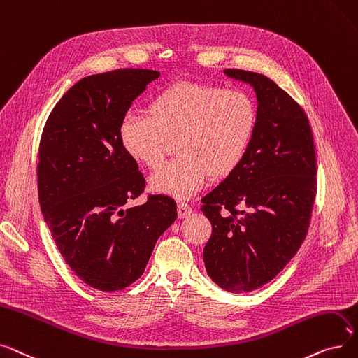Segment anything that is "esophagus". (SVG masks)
<instances>
[{"label":"esophagus","instance_id":"1","mask_svg":"<svg viewBox=\"0 0 358 358\" xmlns=\"http://www.w3.org/2000/svg\"><path fill=\"white\" fill-rule=\"evenodd\" d=\"M191 213H192V208H191L189 203H186V202H179L178 203V215L180 218H185V217L191 215Z\"/></svg>","mask_w":358,"mask_h":358}]
</instances>
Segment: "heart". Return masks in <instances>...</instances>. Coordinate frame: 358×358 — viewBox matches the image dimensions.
<instances>
[{
    "label": "heart",
    "mask_w": 358,
    "mask_h": 358,
    "mask_svg": "<svg viewBox=\"0 0 358 358\" xmlns=\"http://www.w3.org/2000/svg\"><path fill=\"white\" fill-rule=\"evenodd\" d=\"M257 122V105L246 92L182 81L152 99L148 115L127 113L119 137L134 160L152 170L175 141L178 157L150 179V188L189 199L208 176L223 179L241 166Z\"/></svg>",
    "instance_id": "b5f03b06"
}]
</instances>
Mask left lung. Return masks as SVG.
I'll use <instances>...</instances> for the list:
<instances>
[{
	"label": "left lung",
	"instance_id": "8db88e82",
	"mask_svg": "<svg viewBox=\"0 0 358 358\" xmlns=\"http://www.w3.org/2000/svg\"><path fill=\"white\" fill-rule=\"evenodd\" d=\"M250 84L258 122L241 166L202 198L213 226L203 248L210 278L230 293L274 280L308 234L316 196V155L304 110L268 77L227 68Z\"/></svg>",
	"mask_w": 358,
	"mask_h": 358
}]
</instances>
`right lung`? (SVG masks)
<instances>
[{"label": "right lung", "instance_id": "right-lung-1", "mask_svg": "<svg viewBox=\"0 0 358 358\" xmlns=\"http://www.w3.org/2000/svg\"><path fill=\"white\" fill-rule=\"evenodd\" d=\"M159 77V71L124 68L81 78L42 132L38 194L45 223L68 266L100 292L137 281L178 217L167 195L125 208L143 194L145 180L119 128L132 101Z\"/></svg>", "mask_w": 358, "mask_h": 358}]
</instances>
